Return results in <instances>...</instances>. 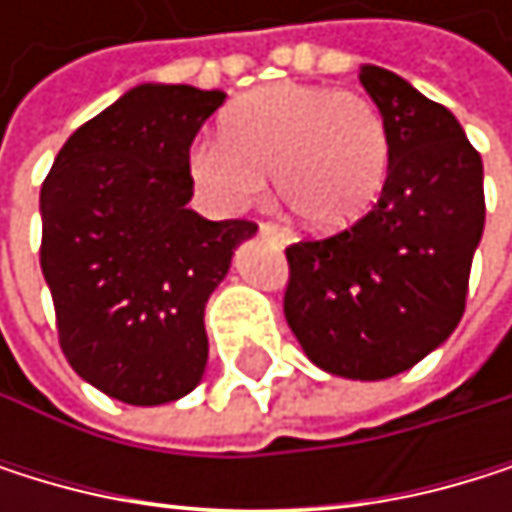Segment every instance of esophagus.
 <instances>
[{
	"label": "esophagus",
	"instance_id": "34e87169",
	"mask_svg": "<svg viewBox=\"0 0 512 512\" xmlns=\"http://www.w3.org/2000/svg\"><path fill=\"white\" fill-rule=\"evenodd\" d=\"M261 236H267V239L276 242V245H285V242H288V233L279 230L276 224H261Z\"/></svg>",
	"mask_w": 512,
	"mask_h": 512
}]
</instances>
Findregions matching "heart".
Instances as JSON below:
<instances>
[{
  "mask_svg": "<svg viewBox=\"0 0 512 512\" xmlns=\"http://www.w3.org/2000/svg\"><path fill=\"white\" fill-rule=\"evenodd\" d=\"M390 128L362 94L334 85H270L224 116L221 137L190 156L196 187L245 208L273 171L279 202L310 230H344L375 208L390 178Z\"/></svg>",
  "mask_w": 512,
  "mask_h": 512,
  "instance_id": "obj_1",
  "label": "heart"
}]
</instances>
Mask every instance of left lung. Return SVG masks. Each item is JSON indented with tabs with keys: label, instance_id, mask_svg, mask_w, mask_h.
I'll return each instance as SVG.
<instances>
[{
	"label": "left lung",
	"instance_id": "1",
	"mask_svg": "<svg viewBox=\"0 0 512 512\" xmlns=\"http://www.w3.org/2000/svg\"><path fill=\"white\" fill-rule=\"evenodd\" d=\"M390 128V178L362 221L285 248V319L331 375L384 381L458 328L485 227L482 159L464 128L390 70L362 67Z\"/></svg>",
	"mask_w": 512,
	"mask_h": 512
}]
</instances>
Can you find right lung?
Instances as JSON below:
<instances>
[{"instance_id": "add662e5", "label": "right lung", "mask_w": 512, "mask_h": 512, "mask_svg": "<svg viewBox=\"0 0 512 512\" xmlns=\"http://www.w3.org/2000/svg\"><path fill=\"white\" fill-rule=\"evenodd\" d=\"M224 91L141 85L79 125L42 181L39 264L79 378L128 405L187 396L205 371V304L251 221L193 208L190 147Z\"/></svg>"}]
</instances>
